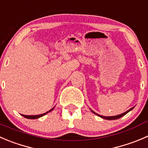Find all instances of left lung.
Masks as SVG:
<instances>
[{"label":"left lung","instance_id":"1","mask_svg":"<svg viewBox=\"0 0 148 148\" xmlns=\"http://www.w3.org/2000/svg\"><path fill=\"white\" fill-rule=\"evenodd\" d=\"M133 108H134V107H133V108H130V110H127V111H126V112L123 113V114H119V115H118V116H104L99 115V114H96L95 112H94V111H93V110H92L91 109H90V110H91V111H92V112L93 113V114H96V115H97V116H100V117H101V118L104 119H106V120H114V119H120V118H121V117H122L123 116L126 115V114H127V113H128V112H130V110H132Z\"/></svg>","mask_w":148,"mask_h":148}]
</instances>
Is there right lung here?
<instances>
[{"label": "right lung", "instance_id": "right-lung-1", "mask_svg": "<svg viewBox=\"0 0 148 148\" xmlns=\"http://www.w3.org/2000/svg\"><path fill=\"white\" fill-rule=\"evenodd\" d=\"M54 108H53L51 110H50L49 111H48V112L45 113V114H40V115H35V116H27V115H23V114H21V115L23 116L24 117H25L26 119H39L40 118V117L43 116H45V114H48V113L51 112V110H53V109Z\"/></svg>", "mask_w": 148, "mask_h": 148}]
</instances>
